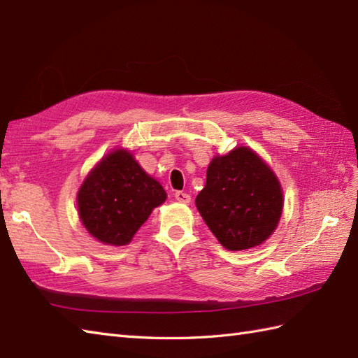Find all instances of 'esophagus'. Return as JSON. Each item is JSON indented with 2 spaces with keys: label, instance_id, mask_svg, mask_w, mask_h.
Masks as SVG:
<instances>
[{
  "label": "esophagus",
  "instance_id": "34e87169",
  "mask_svg": "<svg viewBox=\"0 0 358 358\" xmlns=\"http://www.w3.org/2000/svg\"><path fill=\"white\" fill-rule=\"evenodd\" d=\"M174 199H176L178 202H180V203H189L191 202V196L184 193V191H176V193H174Z\"/></svg>",
  "mask_w": 358,
  "mask_h": 358
}]
</instances>
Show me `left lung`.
I'll return each instance as SVG.
<instances>
[{
    "label": "left lung",
    "mask_w": 358,
    "mask_h": 358,
    "mask_svg": "<svg viewBox=\"0 0 358 358\" xmlns=\"http://www.w3.org/2000/svg\"><path fill=\"white\" fill-rule=\"evenodd\" d=\"M282 189L275 173L259 156L237 147L215 156L196 206L220 245L245 250L266 241L282 214Z\"/></svg>",
    "instance_id": "obj_1"
}]
</instances>
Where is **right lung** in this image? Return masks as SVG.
Masks as SVG:
<instances>
[{"instance_id":"right-lung-1","label":"right lung","mask_w":358,"mask_h":358,"mask_svg":"<svg viewBox=\"0 0 358 358\" xmlns=\"http://www.w3.org/2000/svg\"><path fill=\"white\" fill-rule=\"evenodd\" d=\"M167 193L130 152L113 150L95 165L77 194L80 220L103 245L124 246L165 202Z\"/></svg>"}]
</instances>
